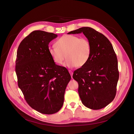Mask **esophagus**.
<instances>
[{
  "label": "esophagus",
  "instance_id": "1",
  "mask_svg": "<svg viewBox=\"0 0 134 134\" xmlns=\"http://www.w3.org/2000/svg\"><path fill=\"white\" fill-rule=\"evenodd\" d=\"M69 72L70 74L71 75V77H72V75H73V72L71 70H69Z\"/></svg>",
  "mask_w": 134,
  "mask_h": 134
}]
</instances>
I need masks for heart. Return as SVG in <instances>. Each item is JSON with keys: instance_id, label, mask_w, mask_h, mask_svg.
<instances>
[{"instance_id": "1", "label": "heart", "mask_w": 134, "mask_h": 134, "mask_svg": "<svg viewBox=\"0 0 134 134\" xmlns=\"http://www.w3.org/2000/svg\"><path fill=\"white\" fill-rule=\"evenodd\" d=\"M48 52L53 62L68 68L81 67L88 61L91 55L90 41L85 37L74 35H64L55 42V46L50 47Z\"/></svg>"}]
</instances>
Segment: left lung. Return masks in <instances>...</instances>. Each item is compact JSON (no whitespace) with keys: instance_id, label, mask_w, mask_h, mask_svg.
Masks as SVG:
<instances>
[{"instance_id":"left-lung-1","label":"left lung","mask_w":134,"mask_h":134,"mask_svg":"<svg viewBox=\"0 0 134 134\" xmlns=\"http://www.w3.org/2000/svg\"><path fill=\"white\" fill-rule=\"evenodd\" d=\"M83 33L90 41L91 55L88 62L74 72L79 83V94L83 104L99 110L115 98L119 80L118 60L112 45L102 34L89 27H83L67 34Z\"/></svg>"}]
</instances>
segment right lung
Listing matches in <instances>:
<instances>
[{
	"mask_svg": "<svg viewBox=\"0 0 134 134\" xmlns=\"http://www.w3.org/2000/svg\"><path fill=\"white\" fill-rule=\"evenodd\" d=\"M57 35L37 30L22 40L17 51L15 71L18 85L33 109L51 114L60 110L71 79L68 70L50 55L49 43Z\"/></svg>",
	"mask_w": 134,
	"mask_h": 134,
	"instance_id": "obj_1",
	"label": "right lung"
}]
</instances>
